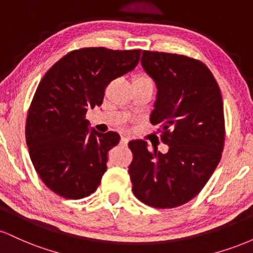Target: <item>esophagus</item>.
I'll return each instance as SVG.
<instances>
[{
  "label": "esophagus",
  "instance_id": "34e87169",
  "mask_svg": "<svg viewBox=\"0 0 253 253\" xmlns=\"http://www.w3.org/2000/svg\"><path fill=\"white\" fill-rule=\"evenodd\" d=\"M120 143L124 144V145H127V143H128V138H125V136H121Z\"/></svg>",
  "mask_w": 253,
  "mask_h": 253
}]
</instances>
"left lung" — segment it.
<instances>
[{"mask_svg": "<svg viewBox=\"0 0 253 253\" xmlns=\"http://www.w3.org/2000/svg\"><path fill=\"white\" fill-rule=\"evenodd\" d=\"M141 65L156 82L151 124L158 125L167 153L130 140L128 167L135 197L153 208H175L194 199L216 169L225 144L220 88L200 60L143 51Z\"/></svg>", "mask_w": 253, "mask_h": 253, "instance_id": "8db88e82", "label": "left lung"}]
</instances>
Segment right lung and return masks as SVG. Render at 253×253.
<instances>
[{
    "mask_svg": "<svg viewBox=\"0 0 253 253\" xmlns=\"http://www.w3.org/2000/svg\"><path fill=\"white\" fill-rule=\"evenodd\" d=\"M141 50L84 47L69 52L45 74L26 121L31 161L46 187L65 199L94 193L107 170L117 132L89 130L88 108L101 106L107 85L135 68Z\"/></svg>",
    "mask_w": 253,
    "mask_h": 253,
    "instance_id": "add662e5",
    "label": "right lung"
}]
</instances>
